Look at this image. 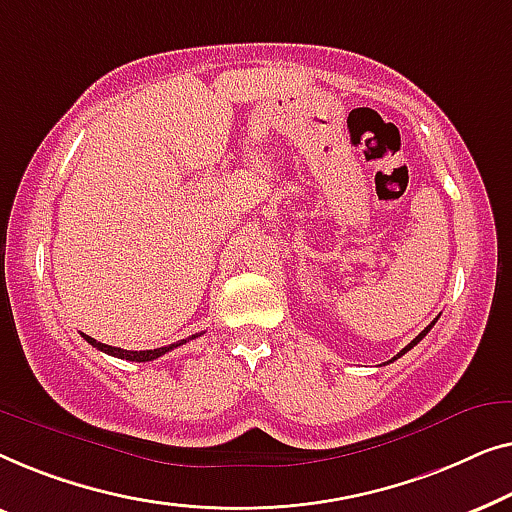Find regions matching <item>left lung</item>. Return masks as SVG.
Returning a JSON list of instances; mask_svg holds the SVG:
<instances>
[{"instance_id":"obj_1","label":"left lung","mask_w":512,"mask_h":512,"mask_svg":"<svg viewBox=\"0 0 512 512\" xmlns=\"http://www.w3.org/2000/svg\"><path fill=\"white\" fill-rule=\"evenodd\" d=\"M436 320H438V318H436ZM436 320H434V322H431V325H429V327H424V329H422V331H420V334H417V336H415V338H413V341H410V343H408V345H406V348H403V350H401V352H399V355H397V357H392V359H390V362H394V359H399V357H401V355H406V352H408V350H410V348H413V345H417V343H420V341H422V338H424V336H427V334H429V329H431V327H434V325H436Z\"/></svg>"}]
</instances>
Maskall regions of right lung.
Here are the masks:
<instances>
[{
    "instance_id": "1",
    "label": "right lung",
    "mask_w": 512,
    "mask_h": 512,
    "mask_svg": "<svg viewBox=\"0 0 512 512\" xmlns=\"http://www.w3.org/2000/svg\"><path fill=\"white\" fill-rule=\"evenodd\" d=\"M197 336H199V334H194V336H190V338H183V341L171 343V345H164V348H155V350H122V348H113V345L99 343V341H95V338H90V336H85V334H83V338L92 345V348L102 350V352H106V355H111V357L129 359V362H153V359L162 357V355H167L169 350H174V348H178V345H183V343H187V341H192V338H197Z\"/></svg>"
}]
</instances>
